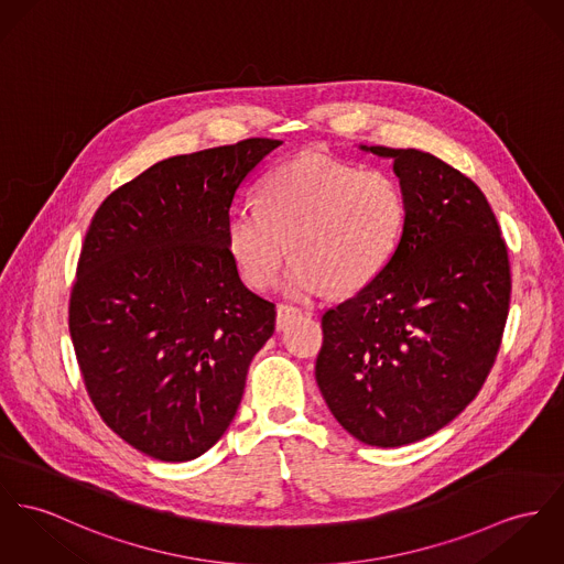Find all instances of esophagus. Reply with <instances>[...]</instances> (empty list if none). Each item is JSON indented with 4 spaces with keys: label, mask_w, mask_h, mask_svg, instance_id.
Returning a JSON list of instances; mask_svg holds the SVG:
<instances>
[{
    "label": "esophagus",
    "mask_w": 564,
    "mask_h": 564,
    "mask_svg": "<svg viewBox=\"0 0 564 564\" xmlns=\"http://www.w3.org/2000/svg\"><path fill=\"white\" fill-rule=\"evenodd\" d=\"M303 313L296 306L290 304H279L276 306V330H285L294 319H299Z\"/></svg>",
    "instance_id": "obj_1"
}]
</instances>
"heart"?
I'll return each mask as SVG.
<instances>
[{
    "mask_svg": "<svg viewBox=\"0 0 564 564\" xmlns=\"http://www.w3.org/2000/svg\"><path fill=\"white\" fill-rule=\"evenodd\" d=\"M256 206L231 210L225 245L242 279L272 288L290 251L288 292L356 294L397 256L408 225L405 193L384 170L304 152L261 180Z\"/></svg>",
    "mask_w": 564,
    "mask_h": 564,
    "instance_id": "1",
    "label": "heart"
}]
</instances>
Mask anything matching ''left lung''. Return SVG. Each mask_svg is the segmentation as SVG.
<instances>
[{
  "instance_id": "1",
  "label": "left lung",
  "mask_w": 564,
  "mask_h": 564,
  "mask_svg": "<svg viewBox=\"0 0 564 564\" xmlns=\"http://www.w3.org/2000/svg\"><path fill=\"white\" fill-rule=\"evenodd\" d=\"M392 159L408 225L389 268L322 317L315 380L333 416L371 446L448 425L485 384L511 303L500 225L477 184L414 148Z\"/></svg>"
}]
</instances>
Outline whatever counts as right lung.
<instances>
[{
    "label": "right lung",
    "instance_id": "right-lung-1",
    "mask_svg": "<svg viewBox=\"0 0 564 564\" xmlns=\"http://www.w3.org/2000/svg\"><path fill=\"white\" fill-rule=\"evenodd\" d=\"M281 141L253 137L161 161L96 210L70 290L68 328L100 419L137 451L188 462L240 405L274 303L225 245L236 191Z\"/></svg>",
    "mask_w": 564,
    "mask_h": 564
}]
</instances>
